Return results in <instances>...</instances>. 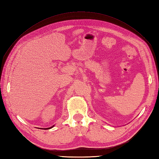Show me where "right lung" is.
I'll return each mask as SVG.
<instances>
[{"label": "right lung", "instance_id": "obj_1", "mask_svg": "<svg viewBox=\"0 0 159 159\" xmlns=\"http://www.w3.org/2000/svg\"><path fill=\"white\" fill-rule=\"evenodd\" d=\"M53 126H54V125H53ZM53 126H52V127H53Z\"/></svg>", "mask_w": 159, "mask_h": 159}]
</instances>
